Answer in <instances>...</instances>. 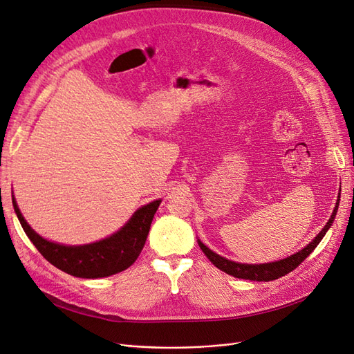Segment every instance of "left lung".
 <instances>
[{
    "label": "left lung",
    "mask_w": 354,
    "mask_h": 354,
    "mask_svg": "<svg viewBox=\"0 0 354 354\" xmlns=\"http://www.w3.org/2000/svg\"><path fill=\"white\" fill-rule=\"evenodd\" d=\"M338 203H339V199L337 202V207L334 208V212H332L330 218L325 224V227L320 230L317 236L312 242H310L306 246V248H303L301 251L295 252L294 255H289V257H286V259L279 260V261L266 263V264L234 263V261H230L227 259H224V257L211 251L208 246L203 245L199 239H198V243L201 246V250L203 251V254L208 257V260L214 266H216L217 269H220L224 273H227L233 277H239V279H246V281H257V282L274 281V279H279V277L288 274L289 272H292L294 269H297V267L301 264L307 259V257L315 251V248L319 245V242L322 241V238L326 234L328 229L332 226V221H334V218L337 216V211H338Z\"/></svg>",
    "instance_id": "left-lung-1"
}]
</instances>
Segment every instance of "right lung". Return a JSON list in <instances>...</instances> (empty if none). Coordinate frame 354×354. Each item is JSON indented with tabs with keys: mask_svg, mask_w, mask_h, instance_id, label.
<instances>
[{
	"mask_svg": "<svg viewBox=\"0 0 354 354\" xmlns=\"http://www.w3.org/2000/svg\"><path fill=\"white\" fill-rule=\"evenodd\" d=\"M160 199L138 208L112 236L87 245H62L50 242L32 229L20 212L13 196V207L17 218L22 224L26 236L37 246L44 259L62 272L77 277H106L128 269L142 252L146 243L149 229L159 207Z\"/></svg>",
	"mask_w": 354,
	"mask_h": 354,
	"instance_id": "1",
	"label": "right lung"
}]
</instances>
